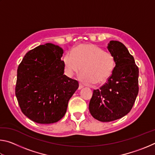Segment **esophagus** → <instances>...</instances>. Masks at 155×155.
Masks as SVG:
<instances>
[{
    "instance_id": "1",
    "label": "esophagus",
    "mask_w": 155,
    "mask_h": 155,
    "mask_svg": "<svg viewBox=\"0 0 155 155\" xmlns=\"http://www.w3.org/2000/svg\"><path fill=\"white\" fill-rule=\"evenodd\" d=\"M83 87V85L82 84H79V86H78V90H81V89H82Z\"/></svg>"
}]
</instances>
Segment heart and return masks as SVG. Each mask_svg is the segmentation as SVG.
Masks as SVG:
<instances>
[{
  "label": "heart",
  "instance_id": "obj_1",
  "mask_svg": "<svg viewBox=\"0 0 155 155\" xmlns=\"http://www.w3.org/2000/svg\"><path fill=\"white\" fill-rule=\"evenodd\" d=\"M64 64L70 75L78 73L82 68L81 80L85 83L98 85L111 77L115 67L114 55L94 44H83L65 54Z\"/></svg>",
  "mask_w": 155,
  "mask_h": 155
}]
</instances>
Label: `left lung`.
<instances>
[{
	"label": "left lung",
	"mask_w": 155,
	"mask_h": 155,
	"mask_svg": "<svg viewBox=\"0 0 155 155\" xmlns=\"http://www.w3.org/2000/svg\"><path fill=\"white\" fill-rule=\"evenodd\" d=\"M115 60V67L107 83L94 90L89 110L101 122H111L130 112L139 91V68L124 44L110 41L107 46Z\"/></svg>",
	"instance_id": "obj_1"
}]
</instances>
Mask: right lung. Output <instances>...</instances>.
<instances>
[{
  "label": "right lung",
  "instance_id": "1",
  "mask_svg": "<svg viewBox=\"0 0 155 155\" xmlns=\"http://www.w3.org/2000/svg\"><path fill=\"white\" fill-rule=\"evenodd\" d=\"M63 53L61 47L47 43L28 51L18 66L15 89L18 104L26 116L39 124L61 120L78 87L77 81L64 74Z\"/></svg>",
  "mask_w": 155,
  "mask_h": 155
}]
</instances>
